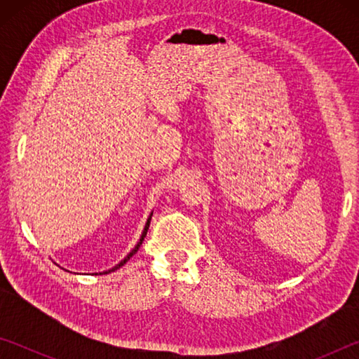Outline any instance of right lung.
<instances>
[{
  "mask_svg": "<svg viewBox=\"0 0 359 359\" xmlns=\"http://www.w3.org/2000/svg\"><path fill=\"white\" fill-rule=\"evenodd\" d=\"M151 215H154V212H150V215H149V218H147V222H145V226H144V229H142V234H141V238H139V241H137V244L135 245V248H133V250L126 255V257L120 261L118 264H115L112 269H109V271H102V272H100V274H109V272H114V271H117V269H120L121 266H123L126 261H128L133 255H135L137 250H139V247H141V244H142V241H144V238H145V234H147V231H149V226H150V220H151ZM69 272V271H68Z\"/></svg>",
  "mask_w": 359,
  "mask_h": 359,
  "instance_id": "right-lung-1",
  "label": "right lung"
}]
</instances>
